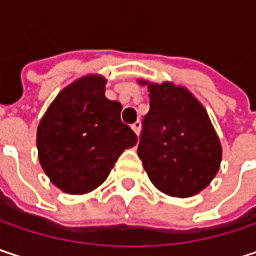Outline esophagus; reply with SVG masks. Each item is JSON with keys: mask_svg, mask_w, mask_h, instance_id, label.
Segmentation results:
<instances>
[{"mask_svg": "<svg viewBox=\"0 0 256 256\" xmlns=\"http://www.w3.org/2000/svg\"><path fill=\"white\" fill-rule=\"evenodd\" d=\"M140 128H142V124H140V122H136V123H133L132 124V128H133V132L139 136V133H140Z\"/></svg>", "mask_w": 256, "mask_h": 256, "instance_id": "34e87169", "label": "esophagus"}]
</instances>
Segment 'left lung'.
<instances>
[{"label":"left lung","instance_id":"obj_1","mask_svg":"<svg viewBox=\"0 0 256 256\" xmlns=\"http://www.w3.org/2000/svg\"><path fill=\"white\" fill-rule=\"evenodd\" d=\"M138 82L150 92V111L138 145L148 178L168 196H196L212 182L222 160L221 140L208 111L175 82Z\"/></svg>","mask_w":256,"mask_h":256}]
</instances>
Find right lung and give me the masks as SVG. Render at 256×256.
Here are the masks:
<instances>
[{
  "instance_id": "right-lung-1",
  "label": "right lung",
  "mask_w": 256,
  "mask_h": 256,
  "mask_svg": "<svg viewBox=\"0 0 256 256\" xmlns=\"http://www.w3.org/2000/svg\"><path fill=\"white\" fill-rule=\"evenodd\" d=\"M106 78L88 74L66 86L36 128L38 160L66 194H87L108 178L122 152L138 142L120 118L117 100L105 96Z\"/></svg>"
}]
</instances>
